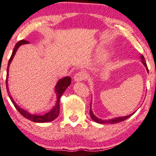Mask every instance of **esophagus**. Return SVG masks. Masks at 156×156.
Wrapping results in <instances>:
<instances>
[{
  "label": "esophagus",
  "mask_w": 156,
  "mask_h": 156,
  "mask_svg": "<svg viewBox=\"0 0 156 156\" xmlns=\"http://www.w3.org/2000/svg\"><path fill=\"white\" fill-rule=\"evenodd\" d=\"M87 78V74L85 71H80L78 72L74 76L75 81H81L83 80H85Z\"/></svg>",
  "instance_id": "34e87169"
}]
</instances>
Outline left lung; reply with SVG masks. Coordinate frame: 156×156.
Instances as JSON below:
<instances>
[{"label":"left lung","instance_id":"left-lung-1","mask_svg":"<svg viewBox=\"0 0 156 156\" xmlns=\"http://www.w3.org/2000/svg\"><path fill=\"white\" fill-rule=\"evenodd\" d=\"M141 59L143 60V61H142V62H143V64H144V66H146L147 70V72H149L148 71V68H147V65L146 63H145L144 58L142 55H141ZM90 106H91V104H90ZM90 117H91V119L93 120L94 121H95V122H97V123H99V124H116V123L121 122V121H124V120L129 119V118L130 117L131 115H133V114H134V112H133V114L129 115L124 116V117H121V118H116V119H110V120H107V121H104V120L99 119H98V118L95 117V116L94 115V114L92 113L91 107H90Z\"/></svg>","mask_w":156,"mask_h":156}]
</instances>
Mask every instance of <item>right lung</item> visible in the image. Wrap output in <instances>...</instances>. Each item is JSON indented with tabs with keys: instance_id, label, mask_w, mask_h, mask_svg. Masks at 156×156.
<instances>
[{
	"instance_id": "add662e5",
	"label": "right lung",
	"mask_w": 156,
	"mask_h": 156,
	"mask_svg": "<svg viewBox=\"0 0 156 156\" xmlns=\"http://www.w3.org/2000/svg\"><path fill=\"white\" fill-rule=\"evenodd\" d=\"M28 41L25 40H21L19 41L16 44H15L14 49H13V52L12 53V55L10 57L9 60V63H8V66H7V74H6V90H7V92H9V89H8V85H7V78H8V72H9V66L10 63H11L12 60L13 59V57L15 56V52L16 51L18 50V47H20V45L22 44H28ZM70 83H71V78L70 77H65V78H62V79L59 80V81L58 82L57 85L55 87V92L57 93V104H56L55 107H54L52 110L49 111V112H47V114L44 115H34V114H30L28 113L27 111L23 110V109H20L16 104L15 102L13 101L12 98V96H9L10 100L12 101V104H14L15 107L17 109V110L20 112L23 117L27 119L28 120H30L31 121H33V122H37V123H44V122H49V121H52L53 120H55L56 118L59 115V110H60V98H61L62 94L64 93L66 89L69 86Z\"/></svg>"
}]
</instances>
